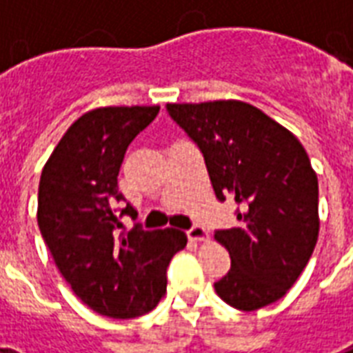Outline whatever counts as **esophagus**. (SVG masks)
<instances>
[{"label": "esophagus", "instance_id": "34e87169", "mask_svg": "<svg viewBox=\"0 0 353 353\" xmlns=\"http://www.w3.org/2000/svg\"><path fill=\"white\" fill-rule=\"evenodd\" d=\"M187 236H188V240H192V241H205L207 238H209V232H207L205 227L194 225L190 231H187Z\"/></svg>", "mask_w": 353, "mask_h": 353}]
</instances>
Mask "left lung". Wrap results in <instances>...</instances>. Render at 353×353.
<instances>
[{"mask_svg": "<svg viewBox=\"0 0 353 353\" xmlns=\"http://www.w3.org/2000/svg\"><path fill=\"white\" fill-rule=\"evenodd\" d=\"M205 157L216 198H234L238 225L216 231L231 256L216 293L254 312L288 293L319 238V183L293 133L252 104L212 101L166 104Z\"/></svg>", "mask_w": 353, "mask_h": 353, "instance_id": "1", "label": "left lung"}]
</instances>
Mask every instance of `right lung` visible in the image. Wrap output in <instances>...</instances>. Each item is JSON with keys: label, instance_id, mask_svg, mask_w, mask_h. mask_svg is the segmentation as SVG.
Listing matches in <instances>:
<instances>
[{"label": "right lung", "instance_id": "add662e5", "mask_svg": "<svg viewBox=\"0 0 353 353\" xmlns=\"http://www.w3.org/2000/svg\"><path fill=\"white\" fill-rule=\"evenodd\" d=\"M159 106H106L84 113L63 133L41 170L38 227L74 295L93 312L135 319L166 293V268L187 245L177 229L130 232L117 214V176L128 146ZM122 214L135 216L126 205Z\"/></svg>", "mask_w": 353, "mask_h": 353}]
</instances>
